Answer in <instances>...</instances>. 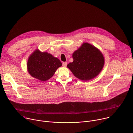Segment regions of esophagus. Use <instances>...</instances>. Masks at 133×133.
<instances>
[{
    "label": "esophagus",
    "instance_id": "obj_1",
    "mask_svg": "<svg viewBox=\"0 0 133 133\" xmlns=\"http://www.w3.org/2000/svg\"><path fill=\"white\" fill-rule=\"evenodd\" d=\"M63 67H66V66H67V62H63Z\"/></svg>",
    "mask_w": 133,
    "mask_h": 133
}]
</instances>
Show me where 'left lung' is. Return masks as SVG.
Returning a JSON list of instances; mask_svg holds the SVG:
<instances>
[{"instance_id":"left-lung-1","label":"left lung","mask_w":133,"mask_h":133,"mask_svg":"<svg viewBox=\"0 0 133 133\" xmlns=\"http://www.w3.org/2000/svg\"><path fill=\"white\" fill-rule=\"evenodd\" d=\"M74 61L67 66L79 79L88 81L97 77L102 70L105 59L101 51L92 44L84 42L72 54Z\"/></svg>"}]
</instances>
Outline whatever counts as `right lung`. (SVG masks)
<instances>
[{
    "instance_id": "obj_1",
    "label": "right lung",
    "mask_w": 133,
    "mask_h": 133,
    "mask_svg": "<svg viewBox=\"0 0 133 133\" xmlns=\"http://www.w3.org/2000/svg\"><path fill=\"white\" fill-rule=\"evenodd\" d=\"M62 65V63L57 57L46 52H41L36 49L28 57L27 68L31 77L45 81L52 77L57 68Z\"/></svg>"
}]
</instances>
